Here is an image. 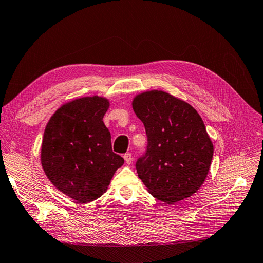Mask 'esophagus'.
Wrapping results in <instances>:
<instances>
[{
    "instance_id": "1",
    "label": "esophagus",
    "mask_w": 263,
    "mask_h": 263,
    "mask_svg": "<svg viewBox=\"0 0 263 263\" xmlns=\"http://www.w3.org/2000/svg\"><path fill=\"white\" fill-rule=\"evenodd\" d=\"M124 159H125V161H126L127 164H130L132 161H133V156H132V154L127 153V154L124 155Z\"/></svg>"
}]
</instances>
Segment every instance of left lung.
<instances>
[{
	"label": "left lung",
	"instance_id": "left-lung-1",
	"mask_svg": "<svg viewBox=\"0 0 263 263\" xmlns=\"http://www.w3.org/2000/svg\"><path fill=\"white\" fill-rule=\"evenodd\" d=\"M132 105L148 137L147 153L136 162L148 192L166 204L193 195L208 177L214 153L200 114L160 90L137 94Z\"/></svg>",
	"mask_w": 263,
	"mask_h": 263
}]
</instances>
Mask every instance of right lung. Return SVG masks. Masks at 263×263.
Returning a JSON list of instances; mask_svg holds the SVG:
<instances>
[{
    "label": "right lung",
    "mask_w": 263,
    "mask_h": 263,
    "mask_svg": "<svg viewBox=\"0 0 263 263\" xmlns=\"http://www.w3.org/2000/svg\"><path fill=\"white\" fill-rule=\"evenodd\" d=\"M106 98L84 97L61 105L47 124L41 151L44 172L60 192L85 204L106 192L124 159L113 153L103 122Z\"/></svg>",
    "instance_id": "right-lung-1"
}]
</instances>
